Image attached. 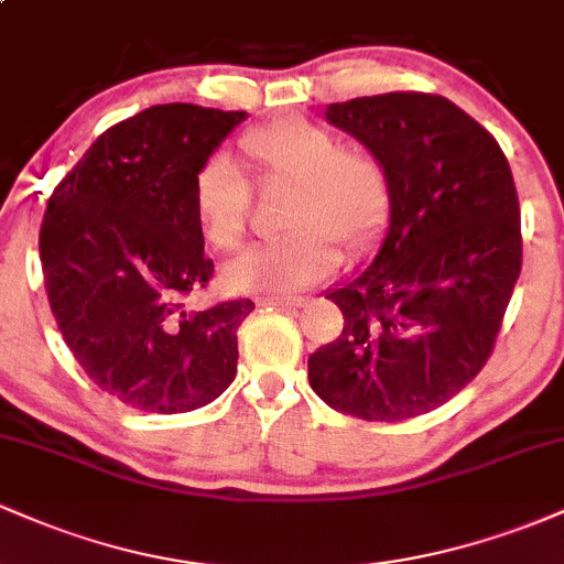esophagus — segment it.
I'll return each instance as SVG.
<instances>
[{"mask_svg":"<svg viewBox=\"0 0 564 564\" xmlns=\"http://www.w3.org/2000/svg\"><path fill=\"white\" fill-rule=\"evenodd\" d=\"M302 302L304 300H300V296H257V304H260V307H286V310H291V307H302Z\"/></svg>","mask_w":564,"mask_h":564,"instance_id":"obj_1","label":"esophagus"}]
</instances>
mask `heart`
<instances>
[{
	"label": "heart",
	"instance_id": "1",
	"mask_svg": "<svg viewBox=\"0 0 564 564\" xmlns=\"http://www.w3.org/2000/svg\"><path fill=\"white\" fill-rule=\"evenodd\" d=\"M241 153L268 185H291L283 232L251 249L228 270V283L251 294L313 286L339 262L336 246L366 249L390 217V172L364 142H345L334 129L304 119L275 121L241 138ZM193 206L206 241L236 254L249 230V180L225 153H212L193 177Z\"/></svg>",
	"mask_w": 564,
	"mask_h": 564
}]
</instances>
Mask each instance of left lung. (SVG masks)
I'll list each match as a JSON object with an SVG mask.
<instances>
[{"instance_id": "obj_1", "label": "left lung", "mask_w": 564, "mask_h": 564, "mask_svg": "<svg viewBox=\"0 0 564 564\" xmlns=\"http://www.w3.org/2000/svg\"><path fill=\"white\" fill-rule=\"evenodd\" d=\"M326 119L384 161L392 204L379 254L326 296L345 326L310 355V387L364 422H403L456 398L494 352L522 268L514 177L448 97H355Z\"/></svg>"}]
</instances>
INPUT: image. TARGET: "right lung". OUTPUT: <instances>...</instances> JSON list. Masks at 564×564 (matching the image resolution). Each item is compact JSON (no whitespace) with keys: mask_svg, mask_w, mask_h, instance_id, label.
<instances>
[{"mask_svg":"<svg viewBox=\"0 0 564 564\" xmlns=\"http://www.w3.org/2000/svg\"><path fill=\"white\" fill-rule=\"evenodd\" d=\"M246 119L193 102L151 106L97 138L47 200L39 257L55 323L102 392L145 413H185L236 379L251 300L191 313L215 262L193 177Z\"/></svg>","mask_w":564,"mask_h":564,"instance_id":"1","label":"right lung"}]
</instances>
